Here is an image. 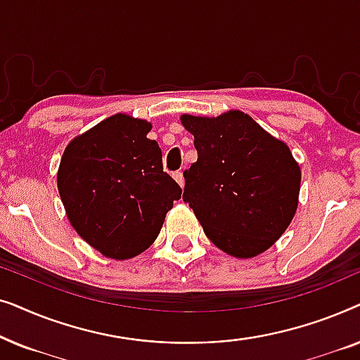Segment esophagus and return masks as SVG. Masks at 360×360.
I'll return each instance as SVG.
<instances>
[{
  "label": "esophagus",
  "mask_w": 360,
  "mask_h": 360,
  "mask_svg": "<svg viewBox=\"0 0 360 360\" xmlns=\"http://www.w3.org/2000/svg\"><path fill=\"white\" fill-rule=\"evenodd\" d=\"M174 179L176 180V184H179L180 186L185 185V179H184V172L179 170V172H174Z\"/></svg>",
  "instance_id": "1"
}]
</instances>
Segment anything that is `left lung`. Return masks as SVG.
Masks as SVG:
<instances>
[{"label":"left lung","instance_id":"8db88e82","mask_svg":"<svg viewBox=\"0 0 360 360\" xmlns=\"http://www.w3.org/2000/svg\"><path fill=\"white\" fill-rule=\"evenodd\" d=\"M198 160L184 172V201L205 234L234 257H254L292 223L302 172L292 152L243 111L181 116Z\"/></svg>","mask_w":360,"mask_h":360}]
</instances>
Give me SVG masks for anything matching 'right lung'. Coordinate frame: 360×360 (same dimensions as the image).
Returning a JSON list of instances; mask_svg holds the SVG:
<instances>
[{"instance_id": "obj_1", "label": "right lung", "mask_w": 360, "mask_h": 360, "mask_svg": "<svg viewBox=\"0 0 360 360\" xmlns=\"http://www.w3.org/2000/svg\"><path fill=\"white\" fill-rule=\"evenodd\" d=\"M150 122L115 115L63 152L57 186L78 234L106 257L139 255L157 239L181 188L147 139Z\"/></svg>"}]
</instances>
